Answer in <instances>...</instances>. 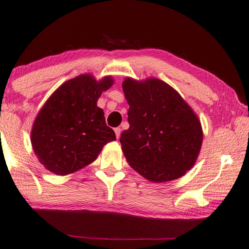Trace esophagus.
Here are the masks:
<instances>
[{
    "instance_id": "34e87169",
    "label": "esophagus",
    "mask_w": 249,
    "mask_h": 249,
    "mask_svg": "<svg viewBox=\"0 0 249 249\" xmlns=\"http://www.w3.org/2000/svg\"><path fill=\"white\" fill-rule=\"evenodd\" d=\"M115 134H116V138L119 139L120 134H121V129L120 128H115Z\"/></svg>"
}]
</instances>
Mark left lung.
Instances as JSON below:
<instances>
[{
  "mask_svg": "<svg viewBox=\"0 0 249 249\" xmlns=\"http://www.w3.org/2000/svg\"><path fill=\"white\" fill-rule=\"evenodd\" d=\"M130 128L120 136L126 161L146 179L164 182L184 176L200 154L197 116L170 85L158 78L123 83Z\"/></svg>",
  "mask_w": 249,
  "mask_h": 249,
  "instance_id": "8db88e82",
  "label": "left lung"
}]
</instances>
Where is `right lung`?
Wrapping results in <instances>:
<instances>
[{"label":"right lung","instance_id":"1","mask_svg":"<svg viewBox=\"0 0 249 249\" xmlns=\"http://www.w3.org/2000/svg\"><path fill=\"white\" fill-rule=\"evenodd\" d=\"M114 84L111 76L96 80L82 74L62 84L36 116L31 143L40 163L57 175L78 171L98 158L103 146L116 140L96 106L103 91Z\"/></svg>","mask_w":249,"mask_h":249}]
</instances>
